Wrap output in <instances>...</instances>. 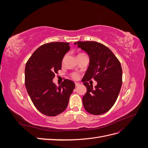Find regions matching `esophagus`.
I'll return each instance as SVG.
<instances>
[{
    "instance_id": "1",
    "label": "esophagus",
    "mask_w": 148,
    "mask_h": 148,
    "mask_svg": "<svg viewBox=\"0 0 148 148\" xmlns=\"http://www.w3.org/2000/svg\"><path fill=\"white\" fill-rule=\"evenodd\" d=\"M79 83H78V82L75 83V86H79Z\"/></svg>"
}]
</instances>
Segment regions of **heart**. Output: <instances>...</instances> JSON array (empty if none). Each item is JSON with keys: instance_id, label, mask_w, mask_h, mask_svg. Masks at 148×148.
<instances>
[{"instance_id": "heart-1", "label": "heart", "mask_w": 148, "mask_h": 148, "mask_svg": "<svg viewBox=\"0 0 148 148\" xmlns=\"http://www.w3.org/2000/svg\"><path fill=\"white\" fill-rule=\"evenodd\" d=\"M82 54H84V53H79L78 54V56L79 55H82ZM65 58V56L64 57V59L63 60H64V59ZM71 77H72L74 79H78L79 78V75L77 73H73L72 75H71Z\"/></svg>"}]
</instances>
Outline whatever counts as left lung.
I'll use <instances>...</instances> for the list:
<instances>
[{
	"mask_svg": "<svg viewBox=\"0 0 148 148\" xmlns=\"http://www.w3.org/2000/svg\"><path fill=\"white\" fill-rule=\"evenodd\" d=\"M89 57V65L82 79L87 91L83 104L88 112L101 115L109 111L117 100L122 84V69L120 61L104 44L95 41L75 42ZM97 82L95 88L87 82Z\"/></svg>",
	"mask_w": 148,
	"mask_h": 148,
	"instance_id": "left-lung-1",
	"label": "left lung"
}]
</instances>
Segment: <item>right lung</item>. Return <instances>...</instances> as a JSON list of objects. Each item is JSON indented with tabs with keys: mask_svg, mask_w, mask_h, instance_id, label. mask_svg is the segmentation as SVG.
<instances>
[{
	"mask_svg": "<svg viewBox=\"0 0 148 148\" xmlns=\"http://www.w3.org/2000/svg\"><path fill=\"white\" fill-rule=\"evenodd\" d=\"M69 43L44 44L36 50L25 66V84L31 101L40 112L56 116L66 109L75 88L70 79L59 86L52 82L55 74L62 69V59L70 50Z\"/></svg>",
	"mask_w": 148,
	"mask_h": 148,
	"instance_id": "obj_1",
	"label": "right lung"
}]
</instances>
